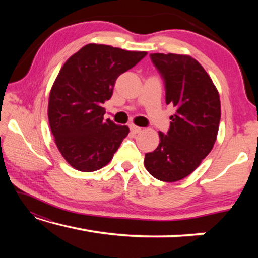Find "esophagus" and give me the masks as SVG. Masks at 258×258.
Listing matches in <instances>:
<instances>
[{
    "label": "esophagus",
    "mask_w": 258,
    "mask_h": 258,
    "mask_svg": "<svg viewBox=\"0 0 258 258\" xmlns=\"http://www.w3.org/2000/svg\"><path fill=\"white\" fill-rule=\"evenodd\" d=\"M130 130H131V132L134 134H138L142 131L141 127H139V126H135V125H130Z\"/></svg>",
    "instance_id": "34e87169"
}]
</instances>
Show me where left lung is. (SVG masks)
Segmentation results:
<instances>
[{
  "instance_id": "8db88e82",
  "label": "left lung",
  "mask_w": 258,
  "mask_h": 258,
  "mask_svg": "<svg viewBox=\"0 0 258 258\" xmlns=\"http://www.w3.org/2000/svg\"><path fill=\"white\" fill-rule=\"evenodd\" d=\"M152 62L163 75L166 103L176 108L167 134L146 154L147 171L159 181L176 182L195 171L212 151L221 119L220 94L211 76L187 54L154 53Z\"/></svg>"
}]
</instances>
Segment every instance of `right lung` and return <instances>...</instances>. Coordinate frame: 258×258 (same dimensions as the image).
Listing matches in <instances>:
<instances>
[{
    "label": "right lung",
    "instance_id": "1",
    "mask_svg": "<svg viewBox=\"0 0 258 258\" xmlns=\"http://www.w3.org/2000/svg\"><path fill=\"white\" fill-rule=\"evenodd\" d=\"M146 55V51L90 43L61 67L50 91L47 116L56 148L73 168L104 167L127 137V126L103 119L102 104L111 98L117 77Z\"/></svg>",
    "mask_w": 258,
    "mask_h": 258
}]
</instances>
